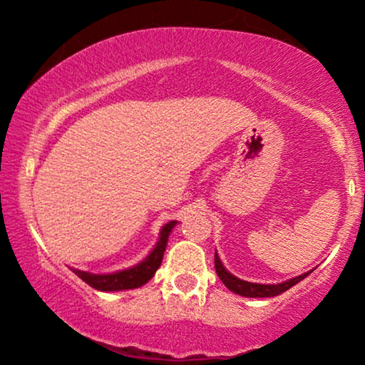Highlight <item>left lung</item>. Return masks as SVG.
<instances>
[{
  "label": "left lung",
  "mask_w": 365,
  "mask_h": 365,
  "mask_svg": "<svg viewBox=\"0 0 365 365\" xmlns=\"http://www.w3.org/2000/svg\"><path fill=\"white\" fill-rule=\"evenodd\" d=\"M214 267H216V272L221 281L224 282L229 291L239 294V296L244 297H274L279 296V294L286 292L287 289L296 286L297 282H301L304 277H307L311 272L302 274V276H297L294 279H289V281L282 284H254L247 281H241V279L234 277L231 272L226 271V267L222 266V262L219 261L217 254H214Z\"/></svg>",
  "instance_id": "8db88e82"
}]
</instances>
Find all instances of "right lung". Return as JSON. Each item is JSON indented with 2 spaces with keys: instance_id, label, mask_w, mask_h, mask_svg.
Segmentation results:
<instances>
[{
  "instance_id": "obj_1",
  "label": "right lung",
  "mask_w": 365,
  "mask_h": 365,
  "mask_svg": "<svg viewBox=\"0 0 365 365\" xmlns=\"http://www.w3.org/2000/svg\"><path fill=\"white\" fill-rule=\"evenodd\" d=\"M174 224H176V221H171L161 229V237H159L156 247L138 266L114 274H89L84 271H78V269H73V272L91 287L98 289V291H124V289L141 287L143 284H146L154 276L158 267L161 266L169 232L173 231Z\"/></svg>"
}]
</instances>
